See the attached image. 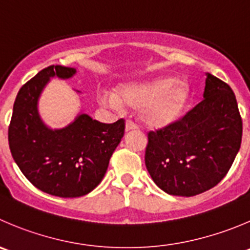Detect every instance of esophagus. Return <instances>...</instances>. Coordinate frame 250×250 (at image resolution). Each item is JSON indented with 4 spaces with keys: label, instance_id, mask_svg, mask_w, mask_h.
Returning <instances> with one entry per match:
<instances>
[{
    "label": "esophagus",
    "instance_id": "1",
    "mask_svg": "<svg viewBox=\"0 0 250 250\" xmlns=\"http://www.w3.org/2000/svg\"><path fill=\"white\" fill-rule=\"evenodd\" d=\"M138 129V125H135L134 122L132 121H127L125 123V132H130V130H137Z\"/></svg>",
    "mask_w": 250,
    "mask_h": 250
}]
</instances>
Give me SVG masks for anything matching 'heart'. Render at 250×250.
Here are the masks:
<instances>
[{
  "instance_id": "heart-1",
  "label": "heart",
  "mask_w": 250,
  "mask_h": 250,
  "mask_svg": "<svg viewBox=\"0 0 250 250\" xmlns=\"http://www.w3.org/2000/svg\"><path fill=\"white\" fill-rule=\"evenodd\" d=\"M100 104L112 108L121 106L139 110L142 122L152 129H164L181 120L192 99L187 82L173 77L121 84L115 93L100 91Z\"/></svg>"
}]
</instances>
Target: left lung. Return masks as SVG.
<instances>
[{"label": "left lung", "instance_id": "obj_1", "mask_svg": "<svg viewBox=\"0 0 250 250\" xmlns=\"http://www.w3.org/2000/svg\"><path fill=\"white\" fill-rule=\"evenodd\" d=\"M204 99L169 127L149 132L145 166L159 188L193 197L221 182L242 142V118L229 84L207 73Z\"/></svg>", "mask_w": 250, "mask_h": 250}]
</instances>
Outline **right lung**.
Masks as SVG:
<instances>
[{"instance_id": "1", "label": "right lung", "mask_w": 250, "mask_h": 250, "mask_svg": "<svg viewBox=\"0 0 250 250\" xmlns=\"http://www.w3.org/2000/svg\"><path fill=\"white\" fill-rule=\"evenodd\" d=\"M76 68L50 66L18 91L8 127L12 156L38 189L61 198L88 194L103 181L125 134V120L106 125L79 113L67 127L51 129L41 120L39 98L51 78L68 79Z\"/></svg>"}]
</instances>
